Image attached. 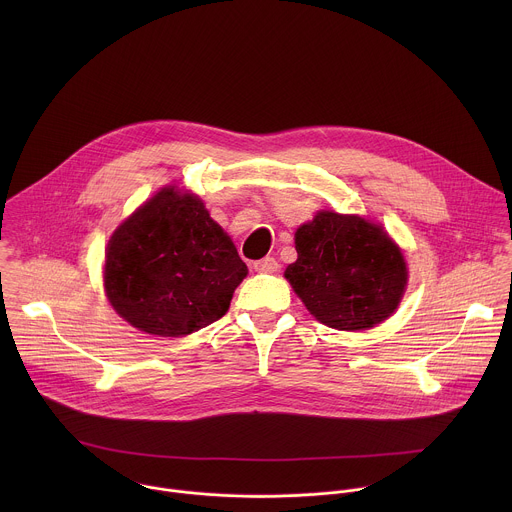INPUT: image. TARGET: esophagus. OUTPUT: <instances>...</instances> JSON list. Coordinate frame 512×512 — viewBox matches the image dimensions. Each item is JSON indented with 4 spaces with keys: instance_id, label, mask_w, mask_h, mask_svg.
Here are the masks:
<instances>
[{
    "instance_id": "1",
    "label": "esophagus",
    "mask_w": 512,
    "mask_h": 512,
    "mask_svg": "<svg viewBox=\"0 0 512 512\" xmlns=\"http://www.w3.org/2000/svg\"><path fill=\"white\" fill-rule=\"evenodd\" d=\"M278 268H280L278 260H276V258H270V256H266V258L254 262V270L260 272V274H274V272H278Z\"/></svg>"
}]
</instances>
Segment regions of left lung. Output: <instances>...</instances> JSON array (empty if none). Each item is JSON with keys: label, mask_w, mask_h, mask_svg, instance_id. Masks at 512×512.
<instances>
[{"label": "left lung", "mask_w": 512, "mask_h": 512, "mask_svg": "<svg viewBox=\"0 0 512 512\" xmlns=\"http://www.w3.org/2000/svg\"><path fill=\"white\" fill-rule=\"evenodd\" d=\"M295 250L286 280L317 321L339 331L388 319L408 284L398 244L380 224L357 215L319 211L295 230Z\"/></svg>", "instance_id": "left-lung-1"}]
</instances>
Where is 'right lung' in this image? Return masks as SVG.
Here are the masks:
<instances>
[{
	"label": "right lung",
	"mask_w": 512,
	"mask_h": 512,
	"mask_svg": "<svg viewBox=\"0 0 512 512\" xmlns=\"http://www.w3.org/2000/svg\"><path fill=\"white\" fill-rule=\"evenodd\" d=\"M230 236L193 193L163 187L112 234L104 290L120 317L159 337L220 319L246 278Z\"/></svg>",
	"instance_id": "add662e5"
}]
</instances>
